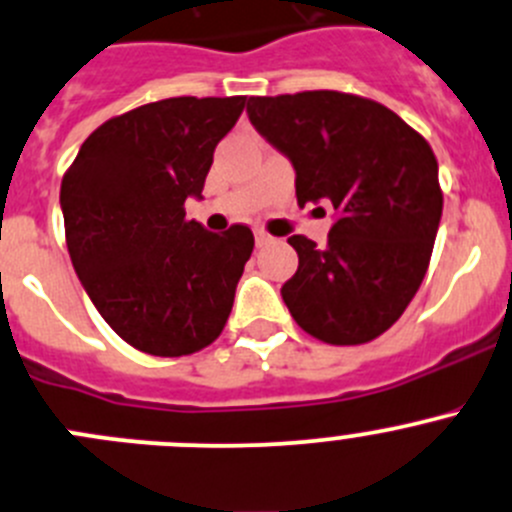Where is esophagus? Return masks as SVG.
<instances>
[{
	"label": "esophagus",
	"instance_id": "1",
	"mask_svg": "<svg viewBox=\"0 0 512 512\" xmlns=\"http://www.w3.org/2000/svg\"><path fill=\"white\" fill-rule=\"evenodd\" d=\"M270 240H272V237L267 235L265 230H255V242H257V245H267V242H270Z\"/></svg>",
	"mask_w": 512,
	"mask_h": 512
}]
</instances>
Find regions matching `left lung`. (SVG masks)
<instances>
[{"label":"left lung","mask_w":512,"mask_h":512,"mask_svg":"<svg viewBox=\"0 0 512 512\" xmlns=\"http://www.w3.org/2000/svg\"><path fill=\"white\" fill-rule=\"evenodd\" d=\"M247 114L295 165L297 205L337 210L325 247L287 237L300 257L287 310L327 345L375 340L428 272L443 215L433 147L385 104L335 89L250 97Z\"/></svg>","instance_id":"8db88e82"}]
</instances>
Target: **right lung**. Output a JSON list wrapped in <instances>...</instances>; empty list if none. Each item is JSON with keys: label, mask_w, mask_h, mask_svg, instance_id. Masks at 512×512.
I'll return each mask as SVG.
<instances>
[{"label": "right lung", "mask_w": 512, "mask_h": 512, "mask_svg": "<svg viewBox=\"0 0 512 512\" xmlns=\"http://www.w3.org/2000/svg\"><path fill=\"white\" fill-rule=\"evenodd\" d=\"M247 97H170L99 124L62 177L64 237L89 300L137 350L182 357L225 330L255 235L187 220Z\"/></svg>", "instance_id": "add662e5"}]
</instances>
